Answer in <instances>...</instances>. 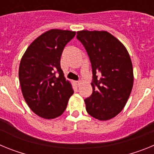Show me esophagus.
I'll use <instances>...</instances> for the list:
<instances>
[{"label":"esophagus","instance_id":"esophagus-1","mask_svg":"<svg viewBox=\"0 0 154 154\" xmlns=\"http://www.w3.org/2000/svg\"><path fill=\"white\" fill-rule=\"evenodd\" d=\"M74 84L76 85V86H79L80 84V82L79 81H74Z\"/></svg>","mask_w":154,"mask_h":154}]
</instances>
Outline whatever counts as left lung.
Masks as SVG:
<instances>
[{"instance_id": "left-lung-1", "label": "left lung", "mask_w": 154, "mask_h": 154, "mask_svg": "<svg viewBox=\"0 0 154 154\" xmlns=\"http://www.w3.org/2000/svg\"><path fill=\"white\" fill-rule=\"evenodd\" d=\"M92 65V93L85 99L87 112L99 120L115 117L124 108L133 85L127 50L107 31H78Z\"/></svg>"}]
</instances>
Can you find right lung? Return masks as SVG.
Segmentation results:
<instances>
[{"label":"right lung","instance_id":"1","mask_svg":"<svg viewBox=\"0 0 154 154\" xmlns=\"http://www.w3.org/2000/svg\"><path fill=\"white\" fill-rule=\"evenodd\" d=\"M75 31L51 29L37 38L27 48L19 66L23 96L32 111L45 119L62 115L74 92L64 77L60 60Z\"/></svg>","mask_w":154,"mask_h":154}]
</instances>
